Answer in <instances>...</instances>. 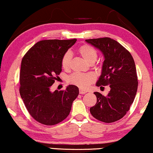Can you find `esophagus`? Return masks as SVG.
<instances>
[{"mask_svg": "<svg viewBox=\"0 0 153 153\" xmlns=\"http://www.w3.org/2000/svg\"><path fill=\"white\" fill-rule=\"evenodd\" d=\"M87 91H84V90L79 89V94H85L86 93H87Z\"/></svg>", "mask_w": 153, "mask_h": 153, "instance_id": "34e87169", "label": "esophagus"}]
</instances>
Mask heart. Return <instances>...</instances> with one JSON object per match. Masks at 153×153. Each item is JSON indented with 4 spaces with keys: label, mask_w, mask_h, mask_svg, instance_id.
Masks as SVG:
<instances>
[{
    "label": "heart",
    "mask_w": 153,
    "mask_h": 153,
    "mask_svg": "<svg viewBox=\"0 0 153 153\" xmlns=\"http://www.w3.org/2000/svg\"><path fill=\"white\" fill-rule=\"evenodd\" d=\"M77 52L87 62L93 64L98 57V52L94 47L89 45H82L77 49ZM71 53L67 51L63 55L61 59V66L65 71L69 70L71 61ZM95 81V77L91 74L74 73L68 76V82L82 89H86Z\"/></svg>",
    "instance_id": "1"
}]
</instances>
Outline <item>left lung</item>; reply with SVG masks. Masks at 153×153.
<instances>
[{
    "label": "left lung",
    "instance_id": "1",
    "mask_svg": "<svg viewBox=\"0 0 153 153\" xmlns=\"http://www.w3.org/2000/svg\"><path fill=\"white\" fill-rule=\"evenodd\" d=\"M86 42L100 49L105 57L96 86L109 85L111 89L107 96L94 92L97 102L90 108V112L100 121L115 122L126 114L136 96L138 80L134 59L126 48L111 38L90 39Z\"/></svg>",
    "mask_w": 153,
    "mask_h": 153
}]
</instances>
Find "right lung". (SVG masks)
<instances>
[{"instance_id":"add662e5","label":"right lung","mask_w":153,"mask_h":153,"mask_svg":"<svg viewBox=\"0 0 153 153\" xmlns=\"http://www.w3.org/2000/svg\"><path fill=\"white\" fill-rule=\"evenodd\" d=\"M76 41H40L23 56L19 92L29 114L40 123L53 126L64 120L78 96V87L75 85H68L61 91H51L62 72V56Z\"/></svg>"}]
</instances>
